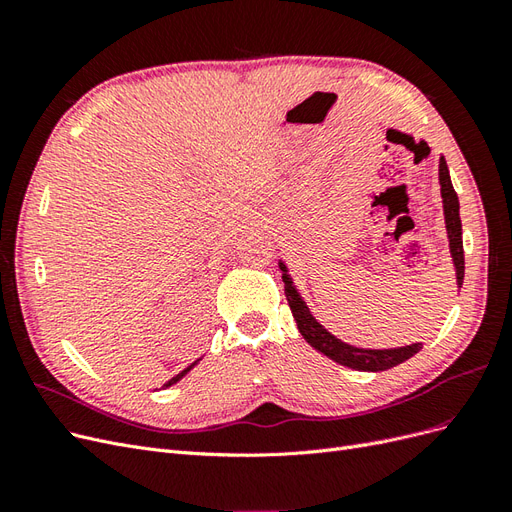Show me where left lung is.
Here are the masks:
<instances>
[{
  "label": "left lung",
  "instance_id": "left-lung-1",
  "mask_svg": "<svg viewBox=\"0 0 512 512\" xmlns=\"http://www.w3.org/2000/svg\"><path fill=\"white\" fill-rule=\"evenodd\" d=\"M440 192H442V205H444V222H446V232H448V247H451V256H453V265L457 271V286L461 288L463 284V271H466V262H463V239H461V218H459V198L457 192L451 183V175H448V166L446 160L440 158ZM282 269V280H284V292L288 305L292 309V316L297 320V327L301 335L305 337V342L322 352L324 356H329L335 363L356 369V371H384L391 369L399 363L408 361L410 356H414L418 350L423 348V344H410L404 348H389V350H367V348H356L350 346L342 339H337L331 335L322 324L312 316L309 307L305 305L303 297L297 292L292 284V277L288 275V269L284 262H280Z\"/></svg>",
  "mask_w": 512,
  "mask_h": 512
}]
</instances>
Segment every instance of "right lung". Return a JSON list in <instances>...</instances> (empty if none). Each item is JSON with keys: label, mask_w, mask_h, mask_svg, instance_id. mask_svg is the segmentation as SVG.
Wrapping results in <instances>:
<instances>
[{"label": "right lung", "mask_w": 512, "mask_h": 512, "mask_svg": "<svg viewBox=\"0 0 512 512\" xmlns=\"http://www.w3.org/2000/svg\"><path fill=\"white\" fill-rule=\"evenodd\" d=\"M196 363H198V361H194V363H192V365H190V367H185V369H183V371H181V374H177V376H175V378H170V380H168V382H166V384H164V389H166V386H173V384H175V382H179V380H181V378H183V376H185V374H188V371H190V369H192V367H194V365H196Z\"/></svg>", "instance_id": "obj_1"}]
</instances>
